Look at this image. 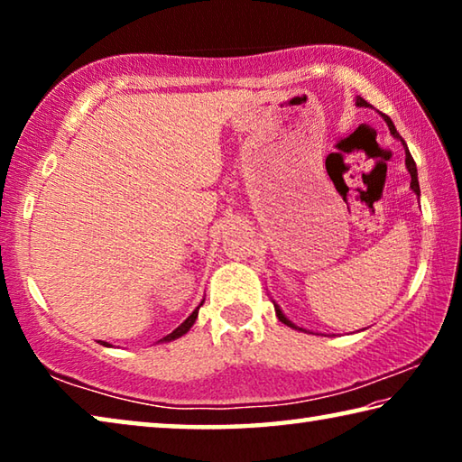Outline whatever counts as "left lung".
<instances>
[{
    "label": "left lung",
    "mask_w": 462,
    "mask_h": 462,
    "mask_svg": "<svg viewBox=\"0 0 462 462\" xmlns=\"http://www.w3.org/2000/svg\"><path fill=\"white\" fill-rule=\"evenodd\" d=\"M356 106L358 107H369V104H366V101L361 97V96H358L356 97ZM383 120H385L387 122V126H389V132H391V134H393V138H397V140H400V143L403 144V148H405V169H408V173L411 175V183H410V187H411V191L413 193H416L418 195V198H420V183H418V169H416V162H413V159H411V154H410V151H408V144H405V140L400 136V132H397L395 130V124L393 122H391V118H389V116H383ZM273 303H275V301H273ZM275 314H277V318L281 319V322H283V324H287L289 328H295V330H301V328L300 326H295L293 322H291V319H289L285 314H283V311H281V308L277 306V303H275Z\"/></svg>",
    "instance_id": "left-lung-1"
}]
</instances>
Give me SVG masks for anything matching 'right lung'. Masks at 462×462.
<instances>
[{
    "label": "right lung",
    "instance_id": "obj_1",
    "mask_svg": "<svg viewBox=\"0 0 462 462\" xmlns=\"http://www.w3.org/2000/svg\"><path fill=\"white\" fill-rule=\"evenodd\" d=\"M203 306V301L199 303V306L198 308H195L193 311H191V316L189 318H187L185 319V322L181 324V326H179V328H175V330L173 332H171V334H167L165 336V338H161L159 342H171V340H177V338H181V336L183 334H187V332H189V328L195 324V319H198V311H199V308ZM106 344V342H104ZM107 346H109V344H107Z\"/></svg>",
    "mask_w": 462,
    "mask_h": 462
}]
</instances>
